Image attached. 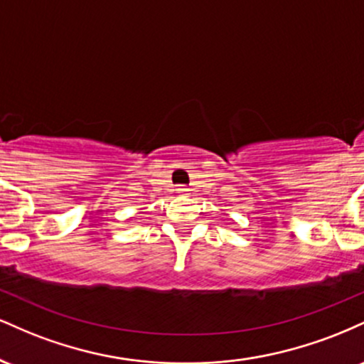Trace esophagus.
Segmentation results:
<instances>
[{"mask_svg": "<svg viewBox=\"0 0 364 364\" xmlns=\"http://www.w3.org/2000/svg\"><path fill=\"white\" fill-rule=\"evenodd\" d=\"M188 191H190V190H188V188L183 186V185H179V186L176 188V193H179V195H186Z\"/></svg>", "mask_w": 364, "mask_h": 364, "instance_id": "esophagus-1", "label": "esophagus"}]
</instances>
